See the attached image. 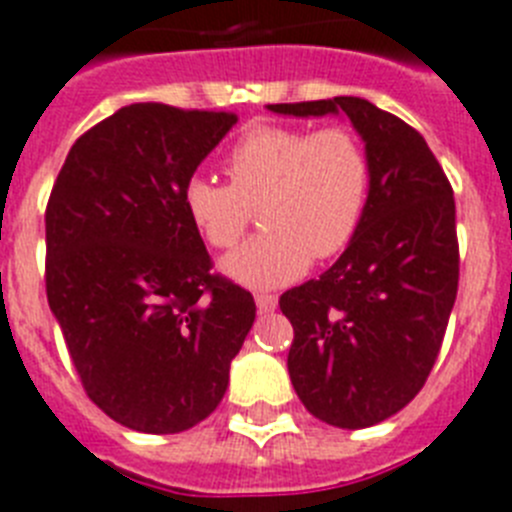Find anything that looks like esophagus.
I'll return each mask as SVG.
<instances>
[{
	"label": "esophagus",
	"instance_id": "esophagus-1",
	"mask_svg": "<svg viewBox=\"0 0 512 512\" xmlns=\"http://www.w3.org/2000/svg\"><path fill=\"white\" fill-rule=\"evenodd\" d=\"M255 302H257V309H260V315H265V312H273V309L278 307V296L276 294H255Z\"/></svg>",
	"mask_w": 512,
	"mask_h": 512
}]
</instances>
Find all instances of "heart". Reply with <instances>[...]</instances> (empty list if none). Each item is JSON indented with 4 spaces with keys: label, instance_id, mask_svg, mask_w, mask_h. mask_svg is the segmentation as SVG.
I'll return each mask as SVG.
<instances>
[{
    "label": "heart",
    "instance_id": "heart-1",
    "mask_svg": "<svg viewBox=\"0 0 512 512\" xmlns=\"http://www.w3.org/2000/svg\"><path fill=\"white\" fill-rule=\"evenodd\" d=\"M223 171L229 184L187 182L184 213L208 247L231 249L260 208L263 234L223 263L234 281L252 289L296 281L312 257L341 255L362 226L372 192L367 145L346 124H252L229 148Z\"/></svg>",
    "mask_w": 512,
    "mask_h": 512
}]
</instances>
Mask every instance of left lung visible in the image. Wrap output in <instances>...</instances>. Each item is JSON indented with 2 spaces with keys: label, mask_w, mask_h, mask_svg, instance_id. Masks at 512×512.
<instances>
[{
  "label": "left lung",
  "mask_w": 512,
  "mask_h": 512,
  "mask_svg": "<svg viewBox=\"0 0 512 512\" xmlns=\"http://www.w3.org/2000/svg\"><path fill=\"white\" fill-rule=\"evenodd\" d=\"M268 109L343 111L367 143L372 192L354 242L278 304L294 325L289 375L304 409L333 427H372L424 388L440 354L461 265L453 187L424 137L364 98Z\"/></svg>",
  "instance_id": "left-lung-1"
}]
</instances>
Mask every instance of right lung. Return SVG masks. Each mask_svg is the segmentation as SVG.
Returning <instances> with one entry per match:
<instances>
[{"mask_svg": "<svg viewBox=\"0 0 512 512\" xmlns=\"http://www.w3.org/2000/svg\"><path fill=\"white\" fill-rule=\"evenodd\" d=\"M234 124V111L132 103L77 137L51 187L46 299L90 401L137 432L213 414L255 322L182 203Z\"/></svg>", "mask_w": 512, "mask_h": 512, "instance_id": "right-lung-1", "label": "right lung"}]
</instances>
